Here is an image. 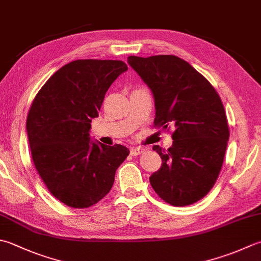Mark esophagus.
<instances>
[{"mask_svg":"<svg viewBox=\"0 0 261 261\" xmlns=\"http://www.w3.org/2000/svg\"><path fill=\"white\" fill-rule=\"evenodd\" d=\"M130 151H131V155L137 156V155L142 154V152L145 151V148H142V147H132L131 149H130Z\"/></svg>","mask_w":261,"mask_h":261,"instance_id":"obj_1","label":"esophagus"}]
</instances>
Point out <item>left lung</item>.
<instances>
[{"mask_svg":"<svg viewBox=\"0 0 261 261\" xmlns=\"http://www.w3.org/2000/svg\"><path fill=\"white\" fill-rule=\"evenodd\" d=\"M127 62L154 94V125L174 127L166 151L152 147L163 164L149 177L150 185L172 206L192 205L212 190L225 156L229 130L221 97L175 55L129 56Z\"/></svg>","mask_w":261,"mask_h":261,"instance_id":"obj_1","label":"left lung"}]
</instances>
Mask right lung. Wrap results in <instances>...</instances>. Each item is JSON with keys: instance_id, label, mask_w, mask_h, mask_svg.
I'll return each mask as SVG.
<instances>
[{"instance_id": "right-lung-1", "label": "right lung", "mask_w": 261, "mask_h": 261, "mask_svg": "<svg viewBox=\"0 0 261 261\" xmlns=\"http://www.w3.org/2000/svg\"><path fill=\"white\" fill-rule=\"evenodd\" d=\"M127 70L123 61L75 60L46 81L27 116L34 165L52 195L72 208H88L113 187L130 150L90 141L107 89Z\"/></svg>"}]
</instances>
